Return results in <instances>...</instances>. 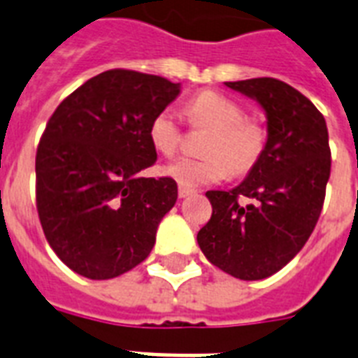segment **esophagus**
Returning <instances> with one entry per match:
<instances>
[{
    "mask_svg": "<svg viewBox=\"0 0 358 358\" xmlns=\"http://www.w3.org/2000/svg\"><path fill=\"white\" fill-rule=\"evenodd\" d=\"M195 193V189H189V187H184V185H180V189H178V195L180 199H185V196H189Z\"/></svg>",
    "mask_w": 358,
    "mask_h": 358,
    "instance_id": "obj_1",
    "label": "esophagus"
}]
</instances>
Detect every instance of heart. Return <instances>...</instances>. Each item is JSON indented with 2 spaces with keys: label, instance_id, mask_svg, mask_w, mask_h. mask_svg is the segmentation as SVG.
Here are the masks:
<instances>
[{
  "label": "heart",
  "instance_id": "1",
  "mask_svg": "<svg viewBox=\"0 0 358 358\" xmlns=\"http://www.w3.org/2000/svg\"><path fill=\"white\" fill-rule=\"evenodd\" d=\"M185 115L193 126H208L212 134L204 145L208 157H182L169 163L163 173L184 187L217 184L229 173H247L260 157L266 143L264 129L245 120V109L232 98L215 91L199 92L185 103ZM182 139L178 115L165 108L148 124V141L162 156H173Z\"/></svg>",
  "mask_w": 358,
  "mask_h": 358
}]
</instances>
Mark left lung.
<instances>
[{"instance_id": "left-lung-1", "label": "left lung", "mask_w": 358, "mask_h": 358, "mask_svg": "<svg viewBox=\"0 0 358 358\" xmlns=\"http://www.w3.org/2000/svg\"><path fill=\"white\" fill-rule=\"evenodd\" d=\"M224 85L260 103L267 139L238 187L208 191L212 219L196 241L224 273L262 280L303 249L320 219L331 176L327 124L308 98L275 78Z\"/></svg>"}]
</instances>
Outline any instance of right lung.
<instances>
[{"mask_svg": "<svg viewBox=\"0 0 358 358\" xmlns=\"http://www.w3.org/2000/svg\"><path fill=\"white\" fill-rule=\"evenodd\" d=\"M180 83L108 70L59 103L36 148V210L53 252L81 277L115 278L150 255L178 199L173 178H145L157 159L148 124Z\"/></svg>", "mask_w": 358, "mask_h": 358, "instance_id": "add662e5", "label": "right lung"}]
</instances>
